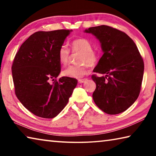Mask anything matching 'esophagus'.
Listing matches in <instances>:
<instances>
[{
	"label": "esophagus",
	"mask_w": 156,
	"mask_h": 156,
	"mask_svg": "<svg viewBox=\"0 0 156 156\" xmlns=\"http://www.w3.org/2000/svg\"><path fill=\"white\" fill-rule=\"evenodd\" d=\"M87 80V78L79 79V80H78V83H84V82H85Z\"/></svg>",
	"instance_id": "34e87169"
}]
</instances>
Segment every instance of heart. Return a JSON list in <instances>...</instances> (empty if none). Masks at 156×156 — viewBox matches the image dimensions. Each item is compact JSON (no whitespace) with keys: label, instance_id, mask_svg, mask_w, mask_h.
<instances>
[{"label":"heart","instance_id":"1","mask_svg":"<svg viewBox=\"0 0 156 156\" xmlns=\"http://www.w3.org/2000/svg\"><path fill=\"white\" fill-rule=\"evenodd\" d=\"M73 52H80L76 65H70L62 72L66 77L80 78L87 73V66H94L98 60V54L92 49V44L86 38L75 39L70 44ZM58 57L60 64L66 65L70 58V51L68 47L62 44L58 52Z\"/></svg>","mask_w":156,"mask_h":156}]
</instances>
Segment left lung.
Listing matches in <instances>:
<instances>
[{
    "label": "left lung",
    "mask_w": 156,
    "mask_h": 156,
    "mask_svg": "<svg viewBox=\"0 0 156 156\" xmlns=\"http://www.w3.org/2000/svg\"><path fill=\"white\" fill-rule=\"evenodd\" d=\"M85 33L98 39L103 55L92 75L96 84L93 99L105 113L118 114L130 107L138 98L144 73V62L136 44L127 34L107 25L89 27Z\"/></svg>",
    "instance_id": "left-lung-1"
}]
</instances>
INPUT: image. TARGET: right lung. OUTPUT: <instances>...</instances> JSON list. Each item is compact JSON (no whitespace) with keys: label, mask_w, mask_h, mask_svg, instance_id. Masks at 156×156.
<instances>
[{"label":"right lung","mask_w":156,"mask_h":156,"mask_svg":"<svg viewBox=\"0 0 156 156\" xmlns=\"http://www.w3.org/2000/svg\"><path fill=\"white\" fill-rule=\"evenodd\" d=\"M72 31L35 32L22 44L13 61L16 96L38 117L53 118L58 115L78 84L76 78L66 76L56 80L61 69L58 52Z\"/></svg>","instance_id":"right-lung-1"}]
</instances>
